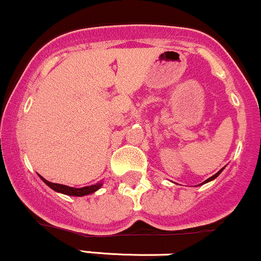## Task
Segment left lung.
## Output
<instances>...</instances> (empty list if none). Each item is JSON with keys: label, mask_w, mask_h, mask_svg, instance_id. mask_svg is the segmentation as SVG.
I'll use <instances>...</instances> for the list:
<instances>
[{"label": "left lung", "mask_w": 261, "mask_h": 261, "mask_svg": "<svg viewBox=\"0 0 261 261\" xmlns=\"http://www.w3.org/2000/svg\"><path fill=\"white\" fill-rule=\"evenodd\" d=\"M224 168H225V167H224ZM224 168H221V169L219 170V172H218V173H215V174H214V175H213V176H210V178H208V179H206V180H204V181H203V183H200V184H199V186H203V184H205V183H209V181L214 180V179H215V178H217V176H218V175H219L221 172H223V170H224Z\"/></svg>", "instance_id": "8db88e82"}]
</instances>
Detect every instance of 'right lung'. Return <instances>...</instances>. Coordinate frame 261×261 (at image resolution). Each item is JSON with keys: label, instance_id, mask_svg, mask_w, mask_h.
I'll return each instance as SVG.
<instances>
[{"label": "right lung", "instance_id": "right-lung-1", "mask_svg": "<svg viewBox=\"0 0 261 261\" xmlns=\"http://www.w3.org/2000/svg\"><path fill=\"white\" fill-rule=\"evenodd\" d=\"M38 176L42 179L46 186H48L51 189L55 190L57 193H62V194L66 195H71V197H85V195H89L96 193L100 187L103 186V181H99V183L93 184V186H88V187H83V188H73V187H68V186H63V184H58V183H51V181L46 180L43 176H41L38 174Z\"/></svg>", "mask_w": 261, "mask_h": 261}]
</instances>
